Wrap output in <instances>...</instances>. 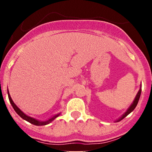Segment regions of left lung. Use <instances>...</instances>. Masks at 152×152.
<instances>
[{
    "label": "left lung",
    "mask_w": 152,
    "mask_h": 152,
    "mask_svg": "<svg viewBox=\"0 0 152 152\" xmlns=\"http://www.w3.org/2000/svg\"><path fill=\"white\" fill-rule=\"evenodd\" d=\"M140 94H141V87H140V90H139L138 93H137V96H136V97H135V99H134V102H133V103L132 104L131 106H130L128 110H126V113H124L123 115H122L121 117L120 118H119L118 120L117 121V122L120 121H121L122 119H124V118L126 117V116L128 115L129 114V113H131L132 112L133 110H134V108H135L136 106H137V103H138V101H139V99H140Z\"/></svg>",
    "instance_id": "left-lung-1"
}]
</instances>
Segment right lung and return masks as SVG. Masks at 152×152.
<instances>
[{"label": "right lung", "mask_w": 152, "mask_h": 152, "mask_svg": "<svg viewBox=\"0 0 152 152\" xmlns=\"http://www.w3.org/2000/svg\"><path fill=\"white\" fill-rule=\"evenodd\" d=\"M7 92H8V96H9V99H10V102L11 104H12V107H13V108H14V110H15V111L16 112V113H18V115L20 116V117L22 118L23 119H24V120H26V121L29 122V123L34 124V125H36V126H45V125H47V124H50V122L53 121L54 120V119L56 118H57L58 116H59V115H60V113H59V114L56 115H54V116H53V117H52L51 118L48 119V120L45 121H37V119L33 118H31V117H29V116L26 115L25 113H23V112L21 111V110H20V109L18 108V107H17L16 104H15L14 103L13 101H12V98H11V96H10V93H9V91H7Z\"/></svg>", "instance_id": "1"}]
</instances>
